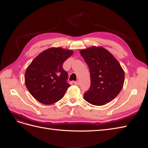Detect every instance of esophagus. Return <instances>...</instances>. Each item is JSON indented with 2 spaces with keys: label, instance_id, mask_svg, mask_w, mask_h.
Here are the masks:
<instances>
[{
  "label": "esophagus",
  "instance_id": "34e87169",
  "mask_svg": "<svg viewBox=\"0 0 148 148\" xmlns=\"http://www.w3.org/2000/svg\"><path fill=\"white\" fill-rule=\"evenodd\" d=\"M74 84L76 85H79V81H77V82H74Z\"/></svg>",
  "mask_w": 148,
  "mask_h": 148
}]
</instances>
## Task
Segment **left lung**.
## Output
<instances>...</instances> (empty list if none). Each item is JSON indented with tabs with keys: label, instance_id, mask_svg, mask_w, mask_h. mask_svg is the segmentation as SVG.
Masks as SVG:
<instances>
[{
	"label": "left lung",
	"instance_id": "1",
	"mask_svg": "<svg viewBox=\"0 0 148 148\" xmlns=\"http://www.w3.org/2000/svg\"><path fill=\"white\" fill-rule=\"evenodd\" d=\"M79 53L90 73V87L84 94V99L93 105H105L123 87L124 71L113 54L101 46H92Z\"/></svg>",
	"mask_w": 148,
	"mask_h": 148
}]
</instances>
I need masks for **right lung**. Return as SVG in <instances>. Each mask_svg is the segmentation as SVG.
<instances>
[{"mask_svg": "<svg viewBox=\"0 0 148 148\" xmlns=\"http://www.w3.org/2000/svg\"><path fill=\"white\" fill-rule=\"evenodd\" d=\"M72 54L70 49L51 47L40 53L27 66L25 86L40 103L51 105L64 96L70 85L66 82L68 74L63 63Z\"/></svg>", "mask_w": 148, "mask_h": 148, "instance_id": "right-lung-1", "label": "right lung"}]
</instances>
